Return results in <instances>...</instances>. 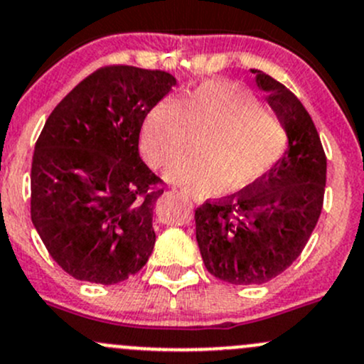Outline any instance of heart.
Listing matches in <instances>:
<instances>
[{
	"label": "heart",
	"mask_w": 364,
	"mask_h": 364,
	"mask_svg": "<svg viewBox=\"0 0 364 364\" xmlns=\"http://www.w3.org/2000/svg\"><path fill=\"white\" fill-rule=\"evenodd\" d=\"M193 136H205L198 148L202 156H179L166 176L200 195L258 185L281 162L289 143L281 117L263 108L251 90L228 82H205L181 101L156 102L144 118L141 153L150 166L164 167Z\"/></svg>",
	"instance_id": "heart-1"
}]
</instances>
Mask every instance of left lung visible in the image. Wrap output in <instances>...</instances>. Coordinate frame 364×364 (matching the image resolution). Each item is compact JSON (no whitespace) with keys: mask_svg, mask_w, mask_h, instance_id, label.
<instances>
[{"mask_svg":"<svg viewBox=\"0 0 364 364\" xmlns=\"http://www.w3.org/2000/svg\"><path fill=\"white\" fill-rule=\"evenodd\" d=\"M251 71L284 122L289 144L258 185L195 211L205 269L230 284H263L291 265L316 228L326 186V155L311 114L282 83Z\"/></svg>","mask_w":364,"mask_h":364,"instance_id":"8db88e82","label":"left lung"}]
</instances>
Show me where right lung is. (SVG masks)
Listing matches in <instances>:
<instances>
[{"instance_id":"1","label":"right lung","mask_w":364,"mask_h":364,"mask_svg":"<svg viewBox=\"0 0 364 364\" xmlns=\"http://www.w3.org/2000/svg\"><path fill=\"white\" fill-rule=\"evenodd\" d=\"M174 85L166 71L105 66L45 122L31 166V220L57 265L78 281L117 284L150 258L164 181L141 160L139 132Z\"/></svg>"}]
</instances>
